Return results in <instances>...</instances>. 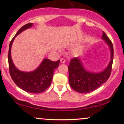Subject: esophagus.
I'll return each instance as SVG.
<instances>
[{"label":"esophagus","mask_w":124,"mask_h":124,"mask_svg":"<svg viewBox=\"0 0 124 124\" xmlns=\"http://www.w3.org/2000/svg\"><path fill=\"white\" fill-rule=\"evenodd\" d=\"M60 61L62 63H65V60L64 59H63V58H61V59H60Z\"/></svg>","instance_id":"1"}]
</instances>
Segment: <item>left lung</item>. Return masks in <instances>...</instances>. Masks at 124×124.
Instances as JSON below:
<instances>
[{
	"instance_id": "left-lung-1",
	"label": "left lung",
	"mask_w": 124,
	"mask_h": 124,
	"mask_svg": "<svg viewBox=\"0 0 124 124\" xmlns=\"http://www.w3.org/2000/svg\"><path fill=\"white\" fill-rule=\"evenodd\" d=\"M102 39L108 46L110 50V60L107 66L99 72H94L85 68L79 58L76 57L70 61L69 69V82L74 90L80 93H87L97 89L104 83L110 76L113 62L114 49L111 41L103 32Z\"/></svg>"
}]
</instances>
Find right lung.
<instances>
[{
  "mask_svg": "<svg viewBox=\"0 0 124 124\" xmlns=\"http://www.w3.org/2000/svg\"><path fill=\"white\" fill-rule=\"evenodd\" d=\"M33 23H28L23 26L10 41L8 54L9 72L16 85L25 92L31 93H41L51 85L54 71L59 66L60 61L53 62L48 59H44L39 66L30 72L18 70L13 62L11 49L15 37L25 30L32 27Z\"/></svg>",
  "mask_w": 124,
  "mask_h": 124,
  "instance_id": "1",
  "label": "right lung"
}]
</instances>
